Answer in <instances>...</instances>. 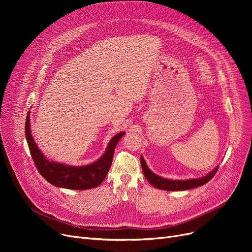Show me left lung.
Wrapping results in <instances>:
<instances>
[{
  "instance_id": "1",
  "label": "left lung",
  "mask_w": 252,
  "mask_h": 252,
  "mask_svg": "<svg viewBox=\"0 0 252 252\" xmlns=\"http://www.w3.org/2000/svg\"><path fill=\"white\" fill-rule=\"evenodd\" d=\"M141 165L142 170L145 178L152 185L153 187L160 189V190H166V191H184L189 190L193 188L200 187L202 185L206 184L208 181L213 179V177L216 175V173L219 169V166H216L213 170L208 173L206 176L198 178V179H190V180H169L165 178H161L154 174L153 171L147 166L146 161L144 160L143 156L141 155Z\"/></svg>"
}]
</instances>
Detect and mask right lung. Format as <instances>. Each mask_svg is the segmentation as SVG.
Masks as SVG:
<instances>
[{
  "mask_svg": "<svg viewBox=\"0 0 252 252\" xmlns=\"http://www.w3.org/2000/svg\"><path fill=\"white\" fill-rule=\"evenodd\" d=\"M125 131L116 134L108 143L105 153L98 160L88 165L73 166L51 161L38 149L31 131L30 112L25 122V137L34 164L45 180L56 187L71 190H88L98 187L107 176L111 166L114 149Z\"/></svg>",
  "mask_w": 252,
  "mask_h": 252,
  "instance_id": "1",
  "label": "right lung"
}]
</instances>
